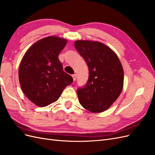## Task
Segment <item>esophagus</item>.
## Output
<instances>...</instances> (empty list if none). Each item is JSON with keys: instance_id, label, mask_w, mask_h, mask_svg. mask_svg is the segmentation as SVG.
<instances>
[{"instance_id": "1", "label": "esophagus", "mask_w": 155, "mask_h": 155, "mask_svg": "<svg viewBox=\"0 0 155 155\" xmlns=\"http://www.w3.org/2000/svg\"><path fill=\"white\" fill-rule=\"evenodd\" d=\"M72 78H73V80H74V81H76V78H77L76 74H73V75H72Z\"/></svg>"}]
</instances>
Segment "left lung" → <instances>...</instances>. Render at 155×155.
<instances>
[{"label": "left lung", "instance_id": "left-lung-1", "mask_svg": "<svg viewBox=\"0 0 155 155\" xmlns=\"http://www.w3.org/2000/svg\"><path fill=\"white\" fill-rule=\"evenodd\" d=\"M74 46L85 59L89 71L86 85L77 91L79 101L88 111L104 112L122 91V65L114 51L100 42L78 40Z\"/></svg>", "mask_w": 155, "mask_h": 155}]
</instances>
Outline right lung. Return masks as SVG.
I'll return each mask as SVG.
<instances>
[{
	"label": "right lung",
	"instance_id": "add662e5",
	"mask_svg": "<svg viewBox=\"0 0 155 155\" xmlns=\"http://www.w3.org/2000/svg\"><path fill=\"white\" fill-rule=\"evenodd\" d=\"M67 40L49 36L37 41L26 51L18 69L22 92L40 107L57 101L67 86L73 82L65 72L58 55Z\"/></svg>",
	"mask_w": 155,
	"mask_h": 155
}]
</instances>
